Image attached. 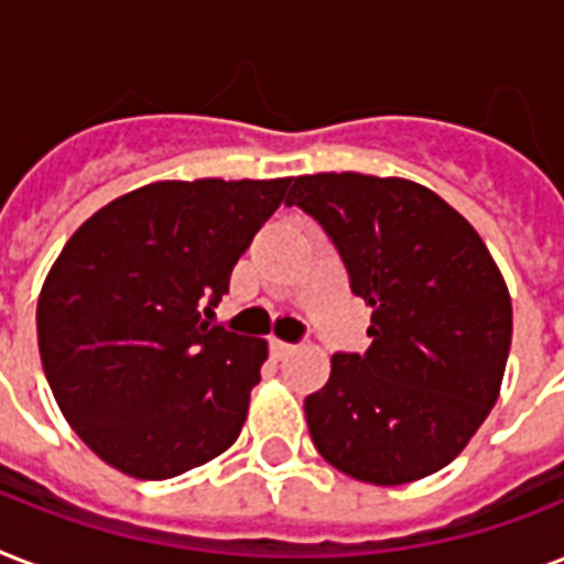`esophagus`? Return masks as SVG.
I'll list each match as a JSON object with an SVG mask.
<instances>
[{
	"label": "esophagus",
	"instance_id": "34e87169",
	"mask_svg": "<svg viewBox=\"0 0 564 564\" xmlns=\"http://www.w3.org/2000/svg\"><path fill=\"white\" fill-rule=\"evenodd\" d=\"M269 351H272L274 360H283V357H290V354L295 351V345L281 343V339H272V343H269Z\"/></svg>",
	"mask_w": 564,
	"mask_h": 564
}]
</instances>
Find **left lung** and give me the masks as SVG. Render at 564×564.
I'll return each instance as SVG.
<instances>
[{"label": "left lung", "mask_w": 564, "mask_h": 564, "mask_svg": "<svg viewBox=\"0 0 564 564\" xmlns=\"http://www.w3.org/2000/svg\"><path fill=\"white\" fill-rule=\"evenodd\" d=\"M301 207L334 242L354 295L375 307L371 348L336 351L304 398L313 445L354 480L401 486L445 468L498 401L512 301L480 234L403 178H295Z\"/></svg>", "instance_id": "8db88e82"}]
</instances>
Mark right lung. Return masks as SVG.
<instances>
[{
  "label": "right lung",
  "mask_w": 564,
  "mask_h": 564,
  "mask_svg": "<svg viewBox=\"0 0 564 564\" xmlns=\"http://www.w3.org/2000/svg\"><path fill=\"white\" fill-rule=\"evenodd\" d=\"M290 178L158 181L93 213L52 265L37 343L84 445L170 480L237 442L265 339L210 325Z\"/></svg>",
  "instance_id": "right-lung-1"
}]
</instances>
